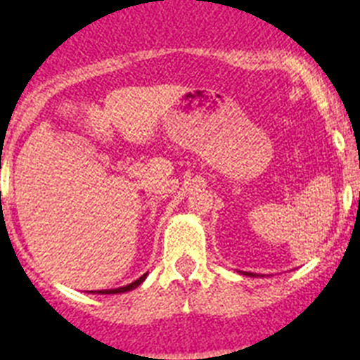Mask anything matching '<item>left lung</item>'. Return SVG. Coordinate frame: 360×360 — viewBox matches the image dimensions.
<instances>
[{
	"label": "left lung",
	"instance_id": "8db88e82",
	"mask_svg": "<svg viewBox=\"0 0 360 360\" xmlns=\"http://www.w3.org/2000/svg\"><path fill=\"white\" fill-rule=\"evenodd\" d=\"M245 276H249V278H263V276H259V274H254V272H243Z\"/></svg>",
	"mask_w": 360,
	"mask_h": 360
}]
</instances>
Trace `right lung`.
Listing matches in <instances>:
<instances>
[{"mask_svg":"<svg viewBox=\"0 0 360 360\" xmlns=\"http://www.w3.org/2000/svg\"><path fill=\"white\" fill-rule=\"evenodd\" d=\"M146 278H148V272H146L144 276H141V278L136 279V281H133V283H129V285H126V287H119V288H110V290H95V292H91V294H124V292L135 290V288L139 287V285H141V283L144 281Z\"/></svg>","mask_w":360,"mask_h":360,"instance_id":"add662e5","label":"right lung"}]
</instances>
